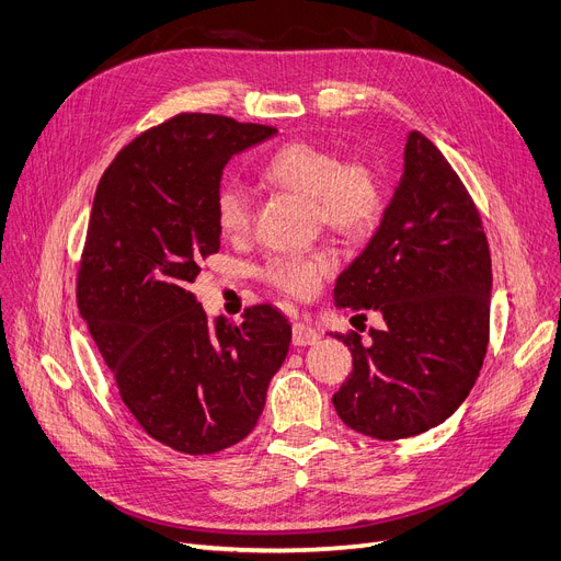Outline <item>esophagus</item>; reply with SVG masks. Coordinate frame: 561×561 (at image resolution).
I'll list each match as a JSON object with an SVG mask.
<instances>
[{
	"label": "esophagus",
	"instance_id": "esophagus-1",
	"mask_svg": "<svg viewBox=\"0 0 561 561\" xmlns=\"http://www.w3.org/2000/svg\"><path fill=\"white\" fill-rule=\"evenodd\" d=\"M320 341V331L312 329L310 324L306 322H297L293 327V343L297 347H306V345H316Z\"/></svg>",
	"mask_w": 561,
	"mask_h": 561
}]
</instances>
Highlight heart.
Listing matches in <instances>:
<instances>
[{"mask_svg":"<svg viewBox=\"0 0 561 561\" xmlns=\"http://www.w3.org/2000/svg\"><path fill=\"white\" fill-rule=\"evenodd\" d=\"M264 184L306 197L318 218L343 237H362L375 228L385 209V188L377 170L366 161H341V156L312 142H289L260 168ZM218 230L228 239H243L253 228V199L239 184H222L214 197ZM329 251L274 257L264 278L293 297H310L333 272Z\"/></svg>","mask_w":561,"mask_h":561,"instance_id":"heart-1","label":"heart"}]
</instances>
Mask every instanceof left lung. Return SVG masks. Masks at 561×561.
Masks as SVG:
<instances>
[{
    "label": "left lung",
    "instance_id": "obj_1",
    "mask_svg": "<svg viewBox=\"0 0 561 561\" xmlns=\"http://www.w3.org/2000/svg\"><path fill=\"white\" fill-rule=\"evenodd\" d=\"M379 228L335 280L339 308L377 310L385 329L339 335L352 352L333 408L375 439L414 437L472 391L490 331L492 268L481 216L444 153L410 130Z\"/></svg>",
    "mask_w": 561,
    "mask_h": 561
}]
</instances>
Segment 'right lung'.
Masks as SVG:
<instances>
[{
    "label": "right lung",
    "mask_w": 561,
    "mask_h": 561,
    "mask_svg": "<svg viewBox=\"0 0 561 561\" xmlns=\"http://www.w3.org/2000/svg\"><path fill=\"white\" fill-rule=\"evenodd\" d=\"M276 128L176 115L124 147L103 172L78 274V308L142 428L203 456L249 435L293 327L272 306L209 320L188 289L218 253L214 197L234 153Z\"/></svg>",
    "instance_id": "obj_1"
}]
</instances>
